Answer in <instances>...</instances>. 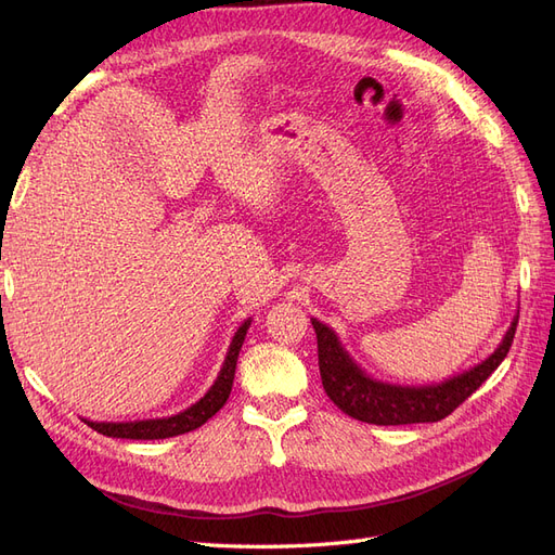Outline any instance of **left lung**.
<instances>
[{"label": "left lung", "mask_w": 555, "mask_h": 555, "mask_svg": "<svg viewBox=\"0 0 555 555\" xmlns=\"http://www.w3.org/2000/svg\"><path fill=\"white\" fill-rule=\"evenodd\" d=\"M518 317H514L505 338L489 359H483L469 371L428 386H400L373 379L361 371V365L349 357L333 328L312 319L317 333L319 373L326 396L351 418L375 426H402L440 422L456 410L463 400L473 396L491 377L495 367L505 361L514 343Z\"/></svg>", "instance_id": "1"}]
</instances>
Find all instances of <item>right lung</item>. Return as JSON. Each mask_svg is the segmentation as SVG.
Returning a JSON list of instances; mask_svg holds the SVG:
<instances>
[{"label":"right lung","instance_id":"add662e5","mask_svg":"<svg viewBox=\"0 0 555 555\" xmlns=\"http://www.w3.org/2000/svg\"><path fill=\"white\" fill-rule=\"evenodd\" d=\"M249 322L251 319H245V322L238 326L236 335H233V340L229 345L220 375H217L215 384L206 391V396L196 400L192 408L182 410L173 416L141 418V422H88L86 418V424L96 433L108 435V438H122V440H166L204 426L215 412H220L224 408V402L231 393L233 375H236V361L241 354V347L245 343Z\"/></svg>","mask_w":555,"mask_h":555}]
</instances>
